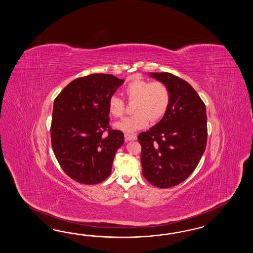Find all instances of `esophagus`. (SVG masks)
I'll list each match as a JSON object with an SVG mask.
<instances>
[{
    "label": "esophagus",
    "instance_id": "1",
    "mask_svg": "<svg viewBox=\"0 0 253 253\" xmlns=\"http://www.w3.org/2000/svg\"><path fill=\"white\" fill-rule=\"evenodd\" d=\"M124 137L126 141H133V140L137 139V136L135 134H131V133H125Z\"/></svg>",
    "mask_w": 253,
    "mask_h": 253
}]
</instances>
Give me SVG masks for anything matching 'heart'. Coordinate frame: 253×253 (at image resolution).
I'll return each instance as SVG.
<instances>
[{
  "instance_id": "obj_1",
  "label": "heart",
  "mask_w": 253,
  "mask_h": 253,
  "mask_svg": "<svg viewBox=\"0 0 253 253\" xmlns=\"http://www.w3.org/2000/svg\"><path fill=\"white\" fill-rule=\"evenodd\" d=\"M124 93L129 102H135L133 115L123 119L114 124L117 130L133 132L147 126L149 121H161L168 111L170 92L168 86L161 82H150L134 79L124 87ZM109 114L114 118H122L126 109L124 100L118 95H111L107 102Z\"/></svg>"
}]
</instances>
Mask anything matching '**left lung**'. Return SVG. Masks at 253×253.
<instances>
[{"label": "left lung", "mask_w": 253, "mask_h": 253, "mask_svg": "<svg viewBox=\"0 0 253 253\" xmlns=\"http://www.w3.org/2000/svg\"><path fill=\"white\" fill-rule=\"evenodd\" d=\"M149 75L168 86L170 102L161 122L138 135L143 175L154 186L169 188L189 177L205 151L206 107L183 79L168 72Z\"/></svg>", "instance_id": "obj_1"}]
</instances>
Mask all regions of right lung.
Here are the masks:
<instances>
[{"mask_svg":"<svg viewBox=\"0 0 253 253\" xmlns=\"http://www.w3.org/2000/svg\"><path fill=\"white\" fill-rule=\"evenodd\" d=\"M123 82L103 73L81 77L54 99L51 123L54 156L65 173L80 184H99L111 173L124 135L109 127L107 102Z\"/></svg>","mask_w":253,"mask_h":253,"instance_id":"obj_1","label":"right lung"}]
</instances>
